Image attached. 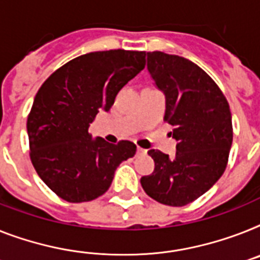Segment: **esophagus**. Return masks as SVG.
I'll return each instance as SVG.
<instances>
[{
    "mask_svg": "<svg viewBox=\"0 0 260 260\" xmlns=\"http://www.w3.org/2000/svg\"><path fill=\"white\" fill-rule=\"evenodd\" d=\"M137 153H138V154H146V150L142 149V147H138V149H137Z\"/></svg>",
    "mask_w": 260,
    "mask_h": 260,
    "instance_id": "1",
    "label": "esophagus"
}]
</instances>
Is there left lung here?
<instances>
[{
  "instance_id": "obj_1",
  "label": "left lung",
  "mask_w": 260,
  "mask_h": 260,
  "mask_svg": "<svg viewBox=\"0 0 260 260\" xmlns=\"http://www.w3.org/2000/svg\"><path fill=\"white\" fill-rule=\"evenodd\" d=\"M147 69L166 95L164 121L173 126L177 154L151 149L153 174L141 178L150 198L173 207L194 202L222 177L233 143L226 96L194 62L162 51H147Z\"/></svg>"
}]
</instances>
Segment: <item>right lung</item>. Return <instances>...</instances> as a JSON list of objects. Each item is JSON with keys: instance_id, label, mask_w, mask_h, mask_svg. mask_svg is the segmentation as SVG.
<instances>
[{"instance_id": "1", "label": "right lung", "mask_w": 260, "mask_h": 260, "mask_svg": "<svg viewBox=\"0 0 260 260\" xmlns=\"http://www.w3.org/2000/svg\"><path fill=\"white\" fill-rule=\"evenodd\" d=\"M145 65L146 51H93L57 69L36 94L26 123L30 159L45 184L66 202L104 195L115 169L135 155L133 142L93 139L89 127Z\"/></svg>"}]
</instances>
